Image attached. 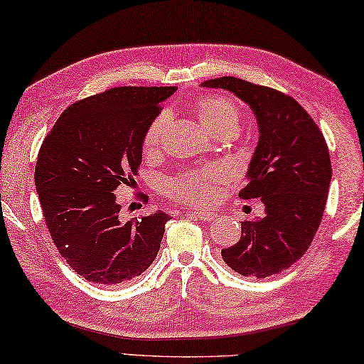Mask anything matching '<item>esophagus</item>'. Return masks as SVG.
Masks as SVG:
<instances>
[{
    "label": "esophagus",
    "mask_w": 364,
    "mask_h": 364,
    "mask_svg": "<svg viewBox=\"0 0 364 364\" xmlns=\"http://www.w3.org/2000/svg\"><path fill=\"white\" fill-rule=\"evenodd\" d=\"M187 215L188 218H195V219H200L203 222H211L215 219L214 213H205V211H187Z\"/></svg>",
    "instance_id": "obj_1"
}]
</instances>
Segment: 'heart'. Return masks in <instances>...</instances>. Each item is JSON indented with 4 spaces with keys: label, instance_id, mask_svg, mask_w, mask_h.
<instances>
[{
    "label": "heart",
    "instance_id": "1",
    "mask_svg": "<svg viewBox=\"0 0 364 364\" xmlns=\"http://www.w3.org/2000/svg\"><path fill=\"white\" fill-rule=\"evenodd\" d=\"M193 110L201 124L213 134L222 129L237 131L240 123V108L237 102L225 95H205L193 104ZM169 117L159 113L151 121L144 137V155L155 158L163 145V137L168 127ZM227 178V169L222 166H208L192 172H183L169 177L164 182V193L169 198L188 203V205H208L219 193V186Z\"/></svg>",
    "mask_w": 364,
    "mask_h": 364
}]
</instances>
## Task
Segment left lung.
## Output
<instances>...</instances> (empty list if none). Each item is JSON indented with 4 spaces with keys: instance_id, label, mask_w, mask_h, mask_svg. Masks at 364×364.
I'll use <instances>...</instances> for the list:
<instances>
[{
    "instance_id": "8db88e82",
    "label": "left lung",
    "mask_w": 364,
    "mask_h": 364,
    "mask_svg": "<svg viewBox=\"0 0 364 364\" xmlns=\"http://www.w3.org/2000/svg\"><path fill=\"white\" fill-rule=\"evenodd\" d=\"M201 86L233 92L251 107L259 124L240 196L260 198L265 214L241 224L240 241L222 250V259L240 275H275L307 252L320 227L333 176L326 140L302 105L277 89L235 76Z\"/></svg>"
}]
</instances>
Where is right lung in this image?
Listing matches in <instances>:
<instances>
[{"label": "right lung", "instance_id": "1", "mask_svg": "<svg viewBox=\"0 0 364 364\" xmlns=\"http://www.w3.org/2000/svg\"><path fill=\"white\" fill-rule=\"evenodd\" d=\"M176 89L121 86L91 95L70 105L43 140L35 168L43 218L57 251L87 282H129L156 257L171 215L121 222L113 192L137 176L145 132Z\"/></svg>", "mask_w": 364, "mask_h": 364}]
</instances>
